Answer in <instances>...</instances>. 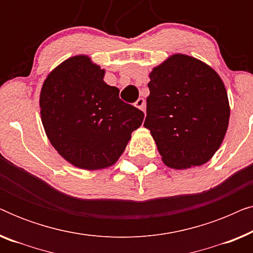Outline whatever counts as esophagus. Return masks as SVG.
Here are the masks:
<instances>
[{
  "mask_svg": "<svg viewBox=\"0 0 253 253\" xmlns=\"http://www.w3.org/2000/svg\"><path fill=\"white\" fill-rule=\"evenodd\" d=\"M134 106L137 107L138 109L143 110V112H145V109H146V101L143 98H139L136 101V103H134Z\"/></svg>",
  "mask_w": 253,
  "mask_h": 253,
  "instance_id": "34e87169",
  "label": "esophagus"
}]
</instances>
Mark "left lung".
Wrapping results in <instances>:
<instances>
[{
  "label": "left lung",
  "mask_w": 253,
  "mask_h": 253,
  "mask_svg": "<svg viewBox=\"0 0 253 253\" xmlns=\"http://www.w3.org/2000/svg\"><path fill=\"white\" fill-rule=\"evenodd\" d=\"M144 126L162 161L188 169L210 161L222 144L230 107L222 79L198 58L174 54L148 75Z\"/></svg>",
  "instance_id": "obj_1"
}]
</instances>
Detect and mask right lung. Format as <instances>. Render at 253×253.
<instances>
[{
  "label": "right lung",
  "instance_id": "right-lung-1",
  "mask_svg": "<svg viewBox=\"0 0 253 253\" xmlns=\"http://www.w3.org/2000/svg\"><path fill=\"white\" fill-rule=\"evenodd\" d=\"M105 69L87 55H76L54 68L40 92L44 132L64 160L85 170L115 165L141 126L144 113L123 102L107 85Z\"/></svg>",
  "mask_w": 253,
  "mask_h": 253
}]
</instances>
